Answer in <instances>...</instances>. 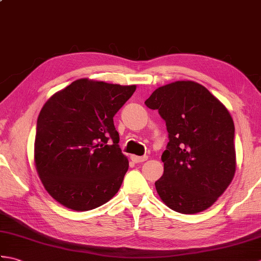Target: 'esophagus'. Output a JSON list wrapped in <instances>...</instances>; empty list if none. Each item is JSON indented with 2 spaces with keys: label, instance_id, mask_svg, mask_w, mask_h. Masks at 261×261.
Masks as SVG:
<instances>
[{
  "label": "esophagus",
  "instance_id": "34e87169",
  "mask_svg": "<svg viewBox=\"0 0 261 261\" xmlns=\"http://www.w3.org/2000/svg\"><path fill=\"white\" fill-rule=\"evenodd\" d=\"M147 159H148L147 156H136V154H132V156H131V160H132V162H134V163H136V164L146 162Z\"/></svg>",
  "mask_w": 261,
  "mask_h": 261
}]
</instances>
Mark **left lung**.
<instances>
[{
    "instance_id": "8db88e82",
    "label": "left lung",
    "mask_w": 261,
    "mask_h": 261,
    "mask_svg": "<svg viewBox=\"0 0 261 261\" xmlns=\"http://www.w3.org/2000/svg\"><path fill=\"white\" fill-rule=\"evenodd\" d=\"M145 104L158 110L169 138L162 154L164 174L154 182L159 197L182 214L212 206L237 167L234 124L228 109L193 81L160 86Z\"/></svg>"
}]
</instances>
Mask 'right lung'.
Instances as JSON below:
<instances>
[{
	"label": "right lung",
	"mask_w": 261,
	"mask_h": 261,
	"mask_svg": "<svg viewBox=\"0 0 261 261\" xmlns=\"http://www.w3.org/2000/svg\"><path fill=\"white\" fill-rule=\"evenodd\" d=\"M136 85L81 79L55 93L37 121L35 165L43 187L67 208L90 211L120 190L129 160L113 116Z\"/></svg>",
	"instance_id": "1"
}]
</instances>
